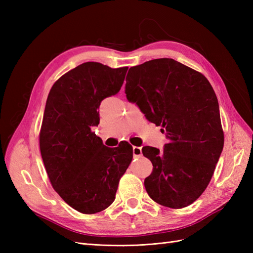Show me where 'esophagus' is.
Returning a JSON list of instances; mask_svg holds the SVG:
<instances>
[{
  "mask_svg": "<svg viewBox=\"0 0 253 253\" xmlns=\"http://www.w3.org/2000/svg\"><path fill=\"white\" fill-rule=\"evenodd\" d=\"M133 155L134 157H140L142 155V150L140 147H133Z\"/></svg>",
  "mask_w": 253,
  "mask_h": 253,
  "instance_id": "obj_1",
  "label": "esophagus"
}]
</instances>
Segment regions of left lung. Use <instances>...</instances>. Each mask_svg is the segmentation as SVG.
Instances as JSON below:
<instances>
[{
	"instance_id": "left-lung-1",
	"label": "left lung",
	"mask_w": 253,
	"mask_h": 253,
	"mask_svg": "<svg viewBox=\"0 0 253 253\" xmlns=\"http://www.w3.org/2000/svg\"><path fill=\"white\" fill-rule=\"evenodd\" d=\"M125 91L145 118L162 126L164 150L143 147L153 171L144 179L157 204L179 209L209 185L224 148L219 106L204 75L173 59L147 61L128 70Z\"/></svg>"
}]
</instances>
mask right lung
<instances>
[{
	"label": "right lung",
	"instance_id": "right-lung-1",
	"mask_svg": "<svg viewBox=\"0 0 253 253\" xmlns=\"http://www.w3.org/2000/svg\"><path fill=\"white\" fill-rule=\"evenodd\" d=\"M127 67L85 62L53 84L45 105L40 151L52 188L81 213L100 212L113 204L119 179L133 158L126 142L108 148L90 131L99 125V105L117 94Z\"/></svg>",
	"mask_w": 253,
	"mask_h": 253
}]
</instances>
